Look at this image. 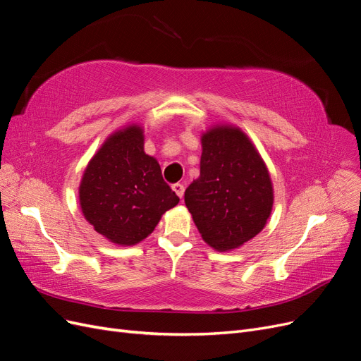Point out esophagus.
I'll use <instances>...</instances> for the list:
<instances>
[{
	"label": "esophagus",
	"instance_id": "obj_1",
	"mask_svg": "<svg viewBox=\"0 0 361 361\" xmlns=\"http://www.w3.org/2000/svg\"><path fill=\"white\" fill-rule=\"evenodd\" d=\"M171 188H173V191H174V192H176V194H178V197H179V199H182V197H183V192H185V187H183V185H182V183H179V182H178V183H174Z\"/></svg>",
	"mask_w": 361,
	"mask_h": 361
}]
</instances>
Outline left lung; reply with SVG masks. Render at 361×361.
Wrapping results in <instances>:
<instances>
[{
  "instance_id": "left-lung-1",
  "label": "left lung",
  "mask_w": 361,
  "mask_h": 361,
  "mask_svg": "<svg viewBox=\"0 0 361 361\" xmlns=\"http://www.w3.org/2000/svg\"><path fill=\"white\" fill-rule=\"evenodd\" d=\"M200 140V176L185 191V204L207 245L232 251L265 227L274 203L271 176L241 128L216 123Z\"/></svg>"
}]
</instances>
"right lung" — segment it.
Instances as JSON below:
<instances>
[{
	"instance_id": "1",
	"label": "right lung",
	"mask_w": 361,
	"mask_h": 361,
	"mask_svg": "<svg viewBox=\"0 0 361 361\" xmlns=\"http://www.w3.org/2000/svg\"><path fill=\"white\" fill-rule=\"evenodd\" d=\"M82 215L108 241L130 247L155 231L179 203L157 158L145 152V129L128 123L106 137L87 164L78 188Z\"/></svg>"
}]
</instances>
